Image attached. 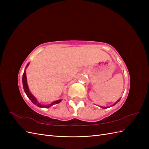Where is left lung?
Returning <instances> with one entry per match:
<instances>
[{"label": "left lung", "mask_w": 149, "mask_h": 149, "mask_svg": "<svg viewBox=\"0 0 149 149\" xmlns=\"http://www.w3.org/2000/svg\"><path fill=\"white\" fill-rule=\"evenodd\" d=\"M120 100V99H119V100H118V101H117L116 102H115V103L114 104H113V106H114V105L116 104V103H118V102H119V101ZM107 107H102V108H104V109H107Z\"/></svg>", "instance_id": "1"}]
</instances>
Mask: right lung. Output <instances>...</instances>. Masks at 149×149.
Here are the masks:
<instances>
[{
	"label": "right lung",
	"instance_id": "1",
	"mask_svg": "<svg viewBox=\"0 0 149 149\" xmlns=\"http://www.w3.org/2000/svg\"><path fill=\"white\" fill-rule=\"evenodd\" d=\"M29 63H28L26 66V68L29 66ZM22 83H23V87H24V91L26 94V96H28V97L30 99V100L34 104L37 105L38 107H45V108H48L50 106H53V105H55V104H57L60 103L62 100H58L56 101L55 102H52L50 104H48V105H41L40 103H38L36 100V98L31 94V93L29 91V89L28 88V85H27V83H26V71L25 70L24 72V74H23V77H22Z\"/></svg>",
	"mask_w": 149,
	"mask_h": 149
}]
</instances>
